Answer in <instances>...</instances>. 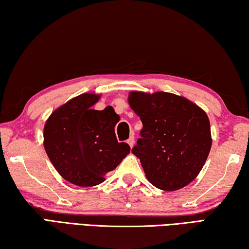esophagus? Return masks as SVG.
I'll list each match as a JSON object with an SVG mask.
<instances>
[{
	"label": "esophagus",
	"mask_w": 249,
	"mask_h": 249,
	"mask_svg": "<svg viewBox=\"0 0 249 249\" xmlns=\"http://www.w3.org/2000/svg\"><path fill=\"white\" fill-rule=\"evenodd\" d=\"M134 142H135V140H134V136H130L128 140H127V144L130 146V147H133L134 146Z\"/></svg>",
	"instance_id": "34e87169"
}]
</instances>
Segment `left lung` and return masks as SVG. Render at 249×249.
<instances>
[{
    "label": "left lung",
    "instance_id": "obj_1",
    "mask_svg": "<svg viewBox=\"0 0 249 249\" xmlns=\"http://www.w3.org/2000/svg\"><path fill=\"white\" fill-rule=\"evenodd\" d=\"M128 103L142 123L132 153L140 158L149 182L176 191L196 178L212 138L206 113L183 96L168 92L133 91Z\"/></svg>",
    "mask_w": 249,
    "mask_h": 249
}]
</instances>
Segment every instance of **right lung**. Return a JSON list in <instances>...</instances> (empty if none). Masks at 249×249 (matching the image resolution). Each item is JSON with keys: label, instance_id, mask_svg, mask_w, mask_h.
<instances>
[{"label": "right lung", "instance_id": "1", "mask_svg": "<svg viewBox=\"0 0 249 249\" xmlns=\"http://www.w3.org/2000/svg\"><path fill=\"white\" fill-rule=\"evenodd\" d=\"M100 95L83 93L52 113L44 127V146L62 178L79 187L102 183L129 154L130 147L116 140L120 116L112 107H92Z\"/></svg>", "mask_w": 249, "mask_h": 249}]
</instances>
